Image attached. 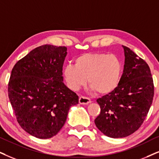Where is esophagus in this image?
<instances>
[{"instance_id": "esophagus-1", "label": "esophagus", "mask_w": 159, "mask_h": 159, "mask_svg": "<svg viewBox=\"0 0 159 159\" xmlns=\"http://www.w3.org/2000/svg\"><path fill=\"white\" fill-rule=\"evenodd\" d=\"M89 103H91V100H90L89 98L84 97V96H81L79 98V103L82 104V105H87Z\"/></svg>"}]
</instances>
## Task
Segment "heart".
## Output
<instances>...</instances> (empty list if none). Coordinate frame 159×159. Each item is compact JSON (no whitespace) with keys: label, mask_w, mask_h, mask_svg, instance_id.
<instances>
[{"label":"heart","mask_w":159,"mask_h":159,"mask_svg":"<svg viewBox=\"0 0 159 159\" xmlns=\"http://www.w3.org/2000/svg\"><path fill=\"white\" fill-rule=\"evenodd\" d=\"M122 64L117 56L105 53H85L75 60V65L68 64L63 69L67 86L77 91L88 83L98 94L110 93L119 85Z\"/></svg>","instance_id":"b5f03b06"}]
</instances>
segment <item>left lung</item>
Wrapping results in <instances>:
<instances>
[{"label":"left lung","instance_id":"left-lung-1","mask_svg":"<svg viewBox=\"0 0 159 159\" xmlns=\"http://www.w3.org/2000/svg\"><path fill=\"white\" fill-rule=\"evenodd\" d=\"M122 48L125 65L119 85L97 100L100 114L94 123L111 138L125 137L137 130L149 111L154 95L149 66L130 48Z\"/></svg>","mask_w":159,"mask_h":159}]
</instances>
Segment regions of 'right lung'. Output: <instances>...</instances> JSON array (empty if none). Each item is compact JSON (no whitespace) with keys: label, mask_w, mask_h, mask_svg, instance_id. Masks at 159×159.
I'll use <instances>...</instances> for the list:
<instances>
[{"label":"right lung","mask_w":159,"mask_h":159,"mask_svg":"<svg viewBox=\"0 0 159 159\" xmlns=\"http://www.w3.org/2000/svg\"><path fill=\"white\" fill-rule=\"evenodd\" d=\"M67 48L44 45L19 60L8 85L10 103L20 125L31 135L49 139L67 120L78 96L64 84L62 67Z\"/></svg>","instance_id":"1"}]
</instances>
